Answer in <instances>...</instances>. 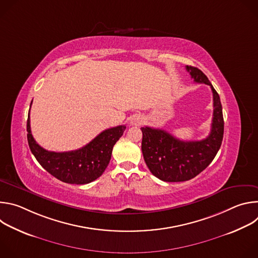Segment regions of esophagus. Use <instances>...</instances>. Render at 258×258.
<instances>
[{"instance_id": "34e87169", "label": "esophagus", "mask_w": 258, "mask_h": 258, "mask_svg": "<svg viewBox=\"0 0 258 258\" xmlns=\"http://www.w3.org/2000/svg\"><path fill=\"white\" fill-rule=\"evenodd\" d=\"M130 122L132 125H141L143 123V117H141L139 115H135L131 118Z\"/></svg>"}]
</instances>
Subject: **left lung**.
I'll return each instance as SVG.
<instances>
[{"instance_id":"8db88e82","label":"left lung","mask_w":258,"mask_h":258,"mask_svg":"<svg viewBox=\"0 0 258 258\" xmlns=\"http://www.w3.org/2000/svg\"><path fill=\"white\" fill-rule=\"evenodd\" d=\"M195 83L210 86L213 94L211 131L201 141H180L164 130L142 127L144 160L156 177L164 181H185L203 171L214 159L224 138L223 107L219 96L204 73L187 66Z\"/></svg>"}]
</instances>
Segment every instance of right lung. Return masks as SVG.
Masks as SVG:
<instances>
[{"mask_svg": "<svg viewBox=\"0 0 258 258\" xmlns=\"http://www.w3.org/2000/svg\"><path fill=\"white\" fill-rule=\"evenodd\" d=\"M26 130L31 153L49 173L67 183L85 185L102 175L111 159L113 146L123 135L125 125L105 130L83 148L68 152L48 151L35 142L30 131L29 112Z\"/></svg>", "mask_w": 258, "mask_h": 258, "instance_id": "add662e5", "label": "right lung"}]
</instances>
